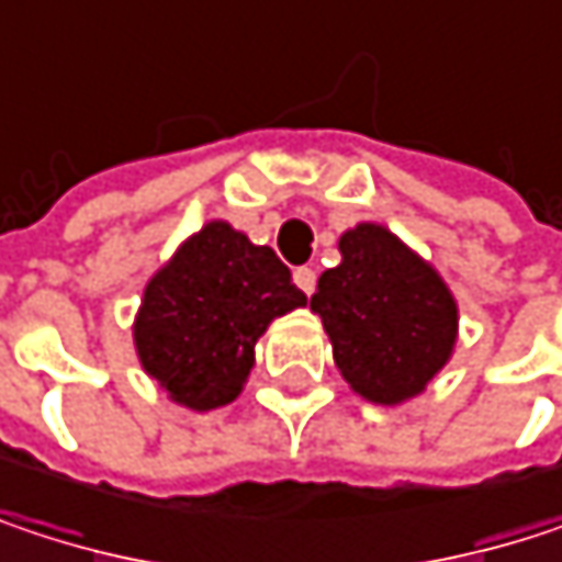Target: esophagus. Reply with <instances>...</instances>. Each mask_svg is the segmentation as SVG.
<instances>
[{"label": "esophagus", "mask_w": 562, "mask_h": 562, "mask_svg": "<svg viewBox=\"0 0 562 562\" xmlns=\"http://www.w3.org/2000/svg\"><path fill=\"white\" fill-rule=\"evenodd\" d=\"M292 280H295V285H299L305 295L315 292V270H312V267H299V270L292 273Z\"/></svg>", "instance_id": "obj_1"}]
</instances>
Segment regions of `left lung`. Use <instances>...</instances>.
Returning a JSON list of instances; mask_svg holds the SVG:
<instances>
[{
    "label": "left lung",
    "mask_w": 562,
    "mask_h": 562,
    "mask_svg": "<svg viewBox=\"0 0 562 562\" xmlns=\"http://www.w3.org/2000/svg\"><path fill=\"white\" fill-rule=\"evenodd\" d=\"M338 250L341 263L318 277L312 308L322 315L341 378L371 403L416 396L452 355L459 325L452 292L387 227L358 224Z\"/></svg>",
    "instance_id": "left-lung-1"
}]
</instances>
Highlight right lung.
Instances as JSON below:
<instances>
[{
    "label": "right lung",
    "instance_id": "obj_1",
    "mask_svg": "<svg viewBox=\"0 0 562 562\" xmlns=\"http://www.w3.org/2000/svg\"><path fill=\"white\" fill-rule=\"evenodd\" d=\"M295 305L305 295L280 257L211 221L146 285L136 351L175 403L214 409L240 393L257 338Z\"/></svg>",
    "mask_w": 562,
    "mask_h": 562
}]
</instances>
